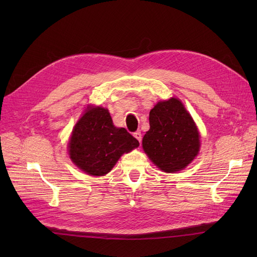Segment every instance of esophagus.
I'll return each mask as SVG.
<instances>
[{
    "instance_id": "1",
    "label": "esophagus",
    "mask_w": 257,
    "mask_h": 257,
    "mask_svg": "<svg viewBox=\"0 0 257 257\" xmlns=\"http://www.w3.org/2000/svg\"><path fill=\"white\" fill-rule=\"evenodd\" d=\"M134 137L137 139V141L139 142V143H141L142 142V133H141V131H137V132H135V133H134Z\"/></svg>"
}]
</instances>
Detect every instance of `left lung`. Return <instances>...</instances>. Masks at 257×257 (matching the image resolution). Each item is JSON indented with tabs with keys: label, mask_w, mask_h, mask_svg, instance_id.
<instances>
[{
	"label": "left lung",
	"mask_w": 257,
	"mask_h": 257,
	"mask_svg": "<svg viewBox=\"0 0 257 257\" xmlns=\"http://www.w3.org/2000/svg\"><path fill=\"white\" fill-rule=\"evenodd\" d=\"M149 122L143 148L162 172H180L197 157L198 130L180 99L161 100L150 110Z\"/></svg>",
	"instance_id": "1"
}]
</instances>
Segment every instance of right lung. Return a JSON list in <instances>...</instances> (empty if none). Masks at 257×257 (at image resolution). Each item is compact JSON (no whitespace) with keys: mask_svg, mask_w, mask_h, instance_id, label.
Returning <instances> with one entry per match:
<instances>
[{"mask_svg":"<svg viewBox=\"0 0 257 257\" xmlns=\"http://www.w3.org/2000/svg\"><path fill=\"white\" fill-rule=\"evenodd\" d=\"M139 146L123 127H115L109 111L103 107H88L76 123L68 143L74 164L90 176L108 174L121 158Z\"/></svg>","mask_w":257,"mask_h":257,"instance_id":"1","label":"right lung"}]
</instances>
